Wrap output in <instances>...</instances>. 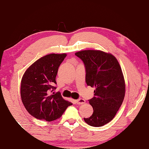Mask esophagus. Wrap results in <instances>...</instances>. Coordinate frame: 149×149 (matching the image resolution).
<instances>
[{"label": "esophagus", "mask_w": 149, "mask_h": 149, "mask_svg": "<svg viewBox=\"0 0 149 149\" xmlns=\"http://www.w3.org/2000/svg\"><path fill=\"white\" fill-rule=\"evenodd\" d=\"M75 102H76V104H83L85 103V100L83 99H79L75 100Z\"/></svg>", "instance_id": "obj_1"}]
</instances>
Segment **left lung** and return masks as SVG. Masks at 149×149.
Returning <instances> with one entry per match:
<instances>
[{
	"instance_id": "left-lung-1",
	"label": "left lung",
	"mask_w": 149,
	"mask_h": 149,
	"mask_svg": "<svg viewBox=\"0 0 149 149\" xmlns=\"http://www.w3.org/2000/svg\"><path fill=\"white\" fill-rule=\"evenodd\" d=\"M75 54L85 64L87 85L95 87V97L89 100L93 114L84 120L89 125L101 127L114 118L124 99L122 68L114 55L102 50H81Z\"/></svg>"
}]
</instances>
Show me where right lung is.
<instances>
[{
    "mask_svg": "<svg viewBox=\"0 0 149 149\" xmlns=\"http://www.w3.org/2000/svg\"><path fill=\"white\" fill-rule=\"evenodd\" d=\"M67 54H49L40 58L26 70L21 81L22 101L32 116L51 122L62 116L72 103L55 93L56 77Z\"/></svg>",
    "mask_w": 149,
    "mask_h": 149,
    "instance_id": "add662e5",
    "label": "right lung"
}]
</instances>
